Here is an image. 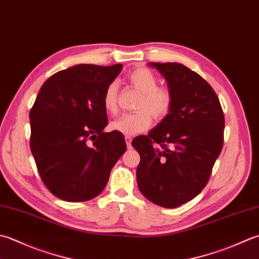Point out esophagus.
Masks as SVG:
<instances>
[{"instance_id":"esophagus-1","label":"esophagus","mask_w":259,"mask_h":259,"mask_svg":"<svg viewBox=\"0 0 259 259\" xmlns=\"http://www.w3.org/2000/svg\"><path fill=\"white\" fill-rule=\"evenodd\" d=\"M131 140H133V137L131 136H125V143L128 148H131Z\"/></svg>"}]
</instances>
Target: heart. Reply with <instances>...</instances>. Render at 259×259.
<instances>
[{"label":"heart","mask_w":259,"mask_h":259,"mask_svg":"<svg viewBox=\"0 0 259 259\" xmlns=\"http://www.w3.org/2000/svg\"><path fill=\"white\" fill-rule=\"evenodd\" d=\"M130 85L141 93L134 113H126L112 121L110 128L125 136L144 133L150 128L153 116L163 120L170 112L173 106V93L168 88L158 86V78L150 69L139 67L128 75ZM102 104L109 114L118 112V83L113 80L105 88Z\"/></svg>","instance_id":"obj_1"}]
</instances>
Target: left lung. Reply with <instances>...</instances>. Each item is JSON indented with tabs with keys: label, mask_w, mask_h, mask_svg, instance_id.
I'll use <instances>...</instances> for the list:
<instances>
[{
	"label": "left lung",
	"mask_w": 259,
	"mask_h": 259,
	"mask_svg": "<svg viewBox=\"0 0 259 259\" xmlns=\"http://www.w3.org/2000/svg\"><path fill=\"white\" fill-rule=\"evenodd\" d=\"M166 78L173 106L148 136L136 137L140 155L137 182L143 195L177 207L200 194L224 146L225 114L219 98L201 76L177 63H149Z\"/></svg>",
	"instance_id": "1"
}]
</instances>
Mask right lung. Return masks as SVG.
Instances as JSON below:
<instances>
[{
    "mask_svg": "<svg viewBox=\"0 0 259 259\" xmlns=\"http://www.w3.org/2000/svg\"><path fill=\"white\" fill-rule=\"evenodd\" d=\"M122 64H80L46 80L30 110V148L45 186L67 202L94 199L124 154L122 134L104 133L105 88Z\"/></svg>",
    "mask_w": 259,
    "mask_h": 259,
    "instance_id": "add662e5",
    "label": "right lung"
}]
</instances>
